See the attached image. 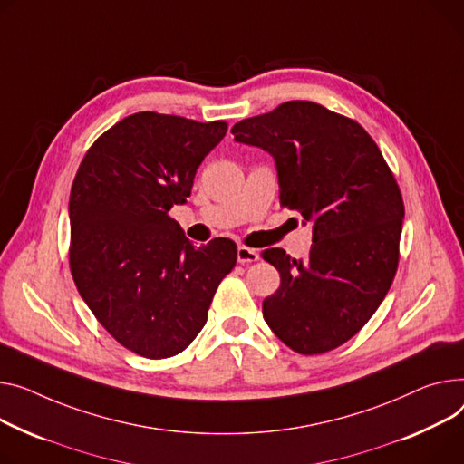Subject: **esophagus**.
Here are the masks:
<instances>
[{"instance_id": "1", "label": "esophagus", "mask_w": 464, "mask_h": 464, "mask_svg": "<svg viewBox=\"0 0 464 464\" xmlns=\"http://www.w3.org/2000/svg\"><path fill=\"white\" fill-rule=\"evenodd\" d=\"M237 259L240 265H248L259 261V252L254 248H248V246H238L237 248Z\"/></svg>"}]
</instances>
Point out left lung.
Returning <instances> with one entry per match:
<instances>
[{
    "instance_id": "left-lung-1",
    "label": "left lung",
    "mask_w": 464,
    "mask_h": 464,
    "mask_svg": "<svg viewBox=\"0 0 464 464\" xmlns=\"http://www.w3.org/2000/svg\"><path fill=\"white\" fill-rule=\"evenodd\" d=\"M231 132L272 154L280 203L314 222L305 261L263 252L282 277L263 300L266 324L300 354L343 345L377 312L399 263L405 205L381 149L356 121L310 101L242 119Z\"/></svg>"
}]
</instances>
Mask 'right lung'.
<instances>
[{"instance_id": "right-lung-1", "label": "right lung", "mask_w": 464, "mask_h": 464, "mask_svg": "<svg viewBox=\"0 0 464 464\" xmlns=\"http://www.w3.org/2000/svg\"><path fill=\"white\" fill-rule=\"evenodd\" d=\"M226 132V121L140 111L92 143L74 177V284L110 335L140 356L187 349L237 263L233 240L194 246L168 214L187 201L199 164Z\"/></svg>"}]
</instances>
